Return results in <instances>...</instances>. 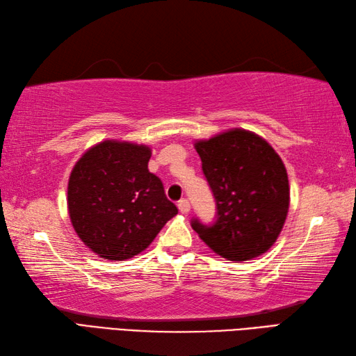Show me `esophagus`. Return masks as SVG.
I'll return each mask as SVG.
<instances>
[{
	"mask_svg": "<svg viewBox=\"0 0 356 356\" xmlns=\"http://www.w3.org/2000/svg\"><path fill=\"white\" fill-rule=\"evenodd\" d=\"M178 209H179L181 213H183V215H187V213L191 211V204H188L187 200H181L178 202Z\"/></svg>",
	"mask_w": 356,
	"mask_h": 356,
	"instance_id": "1",
	"label": "esophagus"
}]
</instances>
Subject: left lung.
Wrapping results in <instances>:
<instances>
[{
  "instance_id": "1",
  "label": "left lung",
  "mask_w": 356,
  "mask_h": 356,
  "mask_svg": "<svg viewBox=\"0 0 356 356\" xmlns=\"http://www.w3.org/2000/svg\"><path fill=\"white\" fill-rule=\"evenodd\" d=\"M216 201L213 224L192 220L193 230L228 260L245 262L273 247L289 209L288 173L266 140L230 129L195 143Z\"/></svg>"
}]
</instances>
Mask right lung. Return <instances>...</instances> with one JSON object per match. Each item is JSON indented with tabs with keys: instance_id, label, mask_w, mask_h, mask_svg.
<instances>
[{
	"instance_id": "1",
	"label": "right lung",
	"mask_w": 356,
	"mask_h": 356,
	"mask_svg": "<svg viewBox=\"0 0 356 356\" xmlns=\"http://www.w3.org/2000/svg\"><path fill=\"white\" fill-rule=\"evenodd\" d=\"M151 147L105 140L71 170L68 213L79 238L102 259L124 260L146 250L178 213L161 179L149 172Z\"/></svg>"
}]
</instances>
